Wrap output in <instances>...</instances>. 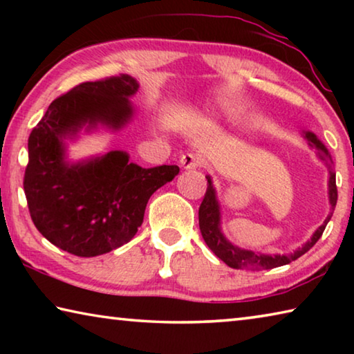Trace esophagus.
<instances>
[{"mask_svg":"<svg viewBox=\"0 0 354 354\" xmlns=\"http://www.w3.org/2000/svg\"><path fill=\"white\" fill-rule=\"evenodd\" d=\"M179 164L184 170H194V169H198L201 165V159L198 154L195 153H185L181 156V159H179Z\"/></svg>","mask_w":354,"mask_h":354,"instance_id":"34e87169","label":"esophagus"}]
</instances>
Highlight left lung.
<instances>
[{"label":"left lung","instance_id":"1","mask_svg":"<svg viewBox=\"0 0 354 354\" xmlns=\"http://www.w3.org/2000/svg\"><path fill=\"white\" fill-rule=\"evenodd\" d=\"M306 137L309 140V145L317 149L319 158L323 160V162H326L329 169H331V171H329V203H331V212H329L326 220L323 221V225L319 227V230L314 232V236L310 237V241L304 243L301 248L293 251L292 254H274V256L261 254L250 250L237 248L232 243L227 242L220 231V207H218L217 198H215V190L212 187L211 179L207 178V189L198 211L200 231L207 247L211 248L212 253L217 257H220L226 266H230L231 268H237V270L239 268H250V270H268V268L286 266V263H290L292 261L298 259L299 256H303L306 251H309L322 237L328 221L333 217L335 203H337V185H335V173L333 171V159L331 156H329L328 149L323 147V143L317 139L313 133H306Z\"/></svg>","mask_w":354,"mask_h":354}]
</instances>
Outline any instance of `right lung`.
<instances>
[{"label":"right lung","mask_w":354,"mask_h":354,"mask_svg":"<svg viewBox=\"0 0 354 354\" xmlns=\"http://www.w3.org/2000/svg\"><path fill=\"white\" fill-rule=\"evenodd\" d=\"M137 88L128 75L77 84L53 101L29 134L23 178L29 215L41 236L70 254L93 257L129 242L149 196L179 173L178 165L142 169L123 151L75 165L64 160L62 139L86 123L123 127Z\"/></svg>","instance_id":"right-lung-1"}]
</instances>
